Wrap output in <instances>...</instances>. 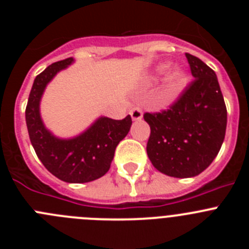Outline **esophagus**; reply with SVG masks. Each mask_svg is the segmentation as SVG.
Listing matches in <instances>:
<instances>
[{
  "label": "esophagus",
  "instance_id": "obj_1",
  "mask_svg": "<svg viewBox=\"0 0 249 249\" xmlns=\"http://www.w3.org/2000/svg\"><path fill=\"white\" fill-rule=\"evenodd\" d=\"M129 114H131V117H132V120H133V121H141V120H142V117H143L142 109L138 108V107L132 108L131 112H129Z\"/></svg>",
  "mask_w": 249,
  "mask_h": 249
}]
</instances>
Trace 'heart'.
<instances>
[{"mask_svg":"<svg viewBox=\"0 0 249 249\" xmlns=\"http://www.w3.org/2000/svg\"><path fill=\"white\" fill-rule=\"evenodd\" d=\"M164 74L166 76H164L163 83H162V98L169 102V101L176 100L178 96H181L182 92L184 91V89L188 85V74L183 68H171V63L162 62L153 68L151 80H158Z\"/></svg>","mask_w":249,"mask_h":249,"instance_id":"b5f03b06","label":"heart"}]
</instances>
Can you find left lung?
Here are the masks:
<instances>
[{"instance_id":"1","label":"left lung","mask_w":249,"mask_h":249,"mask_svg":"<svg viewBox=\"0 0 249 249\" xmlns=\"http://www.w3.org/2000/svg\"><path fill=\"white\" fill-rule=\"evenodd\" d=\"M195 78L181 98L162 113H146L151 127L147 155L160 173L198 176L218 155L227 127V109L214 71L186 53Z\"/></svg>"}]
</instances>
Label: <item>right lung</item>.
<instances>
[{
	"instance_id": "obj_1",
	"label": "right lung",
	"mask_w": 249,
	"mask_h": 249,
	"mask_svg": "<svg viewBox=\"0 0 249 249\" xmlns=\"http://www.w3.org/2000/svg\"><path fill=\"white\" fill-rule=\"evenodd\" d=\"M74 62L72 57L48 66L35 78L26 107V124L37 157L54 177L67 183H86L108 172L116 147L131 129V116L123 120L100 116L80 135L62 138L46 127L41 100L48 83Z\"/></svg>"
}]
</instances>
